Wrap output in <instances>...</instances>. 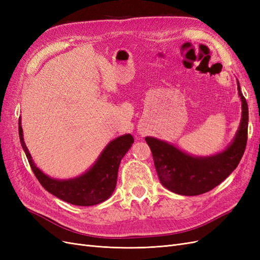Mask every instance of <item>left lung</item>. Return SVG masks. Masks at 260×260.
I'll return each instance as SVG.
<instances>
[{"mask_svg":"<svg viewBox=\"0 0 260 260\" xmlns=\"http://www.w3.org/2000/svg\"><path fill=\"white\" fill-rule=\"evenodd\" d=\"M242 117L232 142L223 151L210 156H194L166 141L146 137L160 183L176 194L194 196L206 193L220 184L238 167L246 147L248 106L241 92Z\"/></svg>","mask_w":260,"mask_h":260,"instance_id":"8db88e82","label":"left lung"}]
</instances>
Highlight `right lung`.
I'll list each match as a JSON object with an SVG mask.
<instances>
[{"label":"right lung","instance_id":"1","mask_svg":"<svg viewBox=\"0 0 260 260\" xmlns=\"http://www.w3.org/2000/svg\"><path fill=\"white\" fill-rule=\"evenodd\" d=\"M18 124L20 144L23 152L35 176L46 191L59 200L77 206L98 205L111 198L116 187L120 161L135 142L131 135L128 133L111 141L100 154L95 162L82 175L70 179H54L37 167L23 141L20 117Z\"/></svg>","mask_w":260,"mask_h":260}]
</instances>
